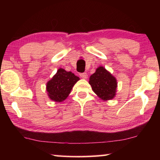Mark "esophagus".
<instances>
[{"label":"esophagus","instance_id":"esophagus-1","mask_svg":"<svg viewBox=\"0 0 160 160\" xmlns=\"http://www.w3.org/2000/svg\"><path fill=\"white\" fill-rule=\"evenodd\" d=\"M80 76L82 78H83V79H87V78H88V75L87 72H82V73L80 74Z\"/></svg>","mask_w":160,"mask_h":160}]
</instances>
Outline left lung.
Returning a JSON list of instances; mask_svg holds the SVG:
<instances>
[{"mask_svg": "<svg viewBox=\"0 0 160 160\" xmlns=\"http://www.w3.org/2000/svg\"><path fill=\"white\" fill-rule=\"evenodd\" d=\"M89 83L97 96L103 100H110L116 95V78L104 67H99L90 78Z\"/></svg>", "mask_w": 160, "mask_h": 160, "instance_id": "8db88e82", "label": "left lung"}]
</instances>
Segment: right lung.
I'll return each mask as SVG.
<instances>
[{
	"label": "right lung",
	"instance_id": "right-lung-1",
	"mask_svg": "<svg viewBox=\"0 0 160 160\" xmlns=\"http://www.w3.org/2000/svg\"><path fill=\"white\" fill-rule=\"evenodd\" d=\"M79 80L80 78L71 72H67L63 68L58 69L52 79L47 82V91L48 97L54 102L63 101Z\"/></svg>",
	"mask_w": 160,
	"mask_h": 160
}]
</instances>
